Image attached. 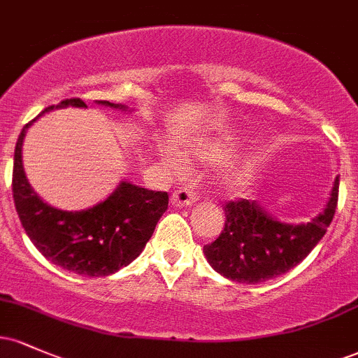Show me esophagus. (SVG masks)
Returning <instances> with one entry per match:
<instances>
[{"label": "esophagus", "mask_w": 358, "mask_h": 358, "mask_svg": "<svg viewBox=\"0 0 358 358\" xmlns=\"http://www.w3.org/2000/svg\"><path fill=\"white\" fill-rule=\"evenodd\" d=\"M196 199L199 196H196V193L190 187H182L175 190L173 195H171V205H175V207H188V205L195 203Z\"/></svg>", "instance_id": "34e87169"}]
</instances>
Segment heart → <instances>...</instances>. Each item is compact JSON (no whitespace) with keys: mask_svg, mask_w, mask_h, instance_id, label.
<instances>
[{"mask_svg":"<svg viewBox=\"0 0 358 358\" xmlns=\"http://www.w3.org/2000/svg\"><path fill=\"white\" fill-rule=\"evenodd\" d=\"M231 153H232L231 148L227 145H222V143H207V145L195 148V155L199 156L200 159H205V162H219V159H225L227 156H231ZM162 158L173 171L183 170V162L178 155L171 153V151H162ZM248 178H249V168L237 166L225 173L224 185L227 188H231V190H237V188H241L242 185H245Z\"/></svg>","mask_w":358,"mask_h":358,"instance_id":"1","label":"heart"}]
</instances>
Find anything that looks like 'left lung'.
Returning a JSON list of instances; mask_svg holds the SVG:
<instances>
[{"label": "left lung", "mask_w": 358, "mask_h": 358, "mask_svg": "<svg viewBox=\"0 0 358 358\" xmlns=\"http://www.w3.org/2000/svg\"><path fill=\"white\" fill-rule=\"evenodd\" d=\"M338 176L322 213L308 224H285L271 217L256 200L225 205V227L203 245L208 264L224 278L256 285L281 276L299 264L322 241L338 202Z\"/></svg>", "instance_id": "8db88e82"}]
</instances>
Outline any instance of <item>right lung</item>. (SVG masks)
<instances>
[{
    "mask_svg": "<svg viewBox=\"0 0 358 358\" xmlns=\"http://www.w3.org/2000/svg\"><path fill=\"white\" fill-rule=\"evenodd\" d=\"M97 104L127 109L109 101H97ZM67 106L87 108L82 99H65L57 108ZM52 109L53 106L43 109L40 116ZM34 121L24 124L20 133L13 163V200L24 232L55 266L82 276L114 274L145 249L168 208V193L121 182L104 202L87 210L67 212L50 207L30 187L23 170V139Z\"/></svg>",
    "mask_w": 358,
    "mask_h": 358,
    "instance_id": "add662e5",
    "label": "right lung"
}]
</instances>
